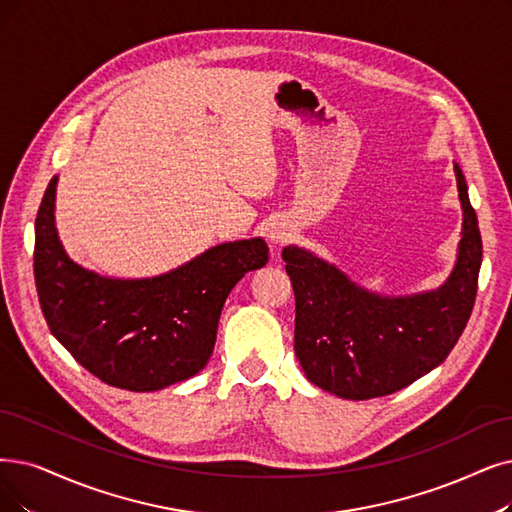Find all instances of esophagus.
<instances>
[{"label": "esophagus", "mask_w": 512, "mask_h": 512, "mask_svg": "<svg viewBox=\"0 0 512 512\" xmlns=\"http://www.w3.org/2000/svg\"><path fill=\"white\" fill-rule=\"evenodd\" d=\"M269 241L275 245H285L288 243L290 239H292V229H290V224L288 222H275V224H271V229H269Z\"/></svg>", "instance_id": "34e87169"}]
</instances>
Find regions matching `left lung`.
<instances>
[{
    "label": "left lung",
    "instance_id": "1",
    "mask_svg": "<svg viewBox=\"0 0 512 512\" xmlns=\"http://www.w3.org/2000/svg\"><path fill=\"white\" fill-rule=\"evenodd\" d=\"M454 172L462 231L454 269L437 290L382 296L309 250L283 248L296 296L294 351L306 378L323 391L353 401L391 395L435 370L462 336L483 245L458 163Z\"/></svg>",
    "mask_w": 512,
    "mask_h": 512
}]
</instances>
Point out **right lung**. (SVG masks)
I'll return each mask as SVG.
<instances>
[{
	"mask_svg": "<svg viewBox=\"0 0 512 512\" xmlns=\"http://www.w3.org/2000/svg\"><path fill=\"white\" fill-rule=\"evenodd\" d=\"M50 180L35 218L33 273L52 336L98 380L151 393L201 372L235 283L269 262L262 237L214 245L163 275L117 279L77 264L56 231Z\"/></svg>",
	"mask_w": 512,
	"mask_h": 512,
	"instance_id": "right-lung-1",
	"label": "right lung"
}]
</instances>
